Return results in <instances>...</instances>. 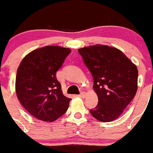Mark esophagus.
<instances>
[{"mask_svg": "<svg viewBox=\"0 0 153 153\" xmlns=\"http://www.w3.org/2000/svg\"><path fill=\"white\" fill-rule=\"evenodd\" d=\"M86 96V93L85 92H82V93H80L79 94V97H80L82 98H85Z\"/></svg>", "mask_w": 153, "mask_h": 153, "instance_id": "1", "label": "esophagus"}]
</instances>
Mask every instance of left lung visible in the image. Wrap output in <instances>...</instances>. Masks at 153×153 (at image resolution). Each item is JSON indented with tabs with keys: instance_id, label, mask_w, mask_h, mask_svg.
Instances as JSON below:
<instances>
[{
	"instance_id": "obj_1",
	"label": "left lung",
	"mask_w": 153,
	"mask_h": 153,
	"mask_svg": "<svg viewBox=\"0 0 153 153\" xmlns=\"http://www.w3.org/2000/svg\"><path fill=\"white\" fill-rule=\"evenodd\" d=\"M94 79L98 104L91 115L110 122L121 115L137 89V68L120 50L96 45L78 50Z\"/></svg>"
}]
</instances>
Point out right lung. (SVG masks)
Masks as SVG:
<instances>
[{"label":"right lung","instance_id":"add662e5","mask_svg":"<svg viewBox=\"0 0 153 153\" xmlns=\"http://www.w3.org/2000/svg\"><path fill=\"white\" fill-rule=\"evenodd\" d=\"M71 49L45 46L29 53L17 70L16 91L24 108L39 120L53 122L68 108L71 98L62 94L56 73Z\"/></svg>","mask_w":153,"mask_h":153}]
</instances>
